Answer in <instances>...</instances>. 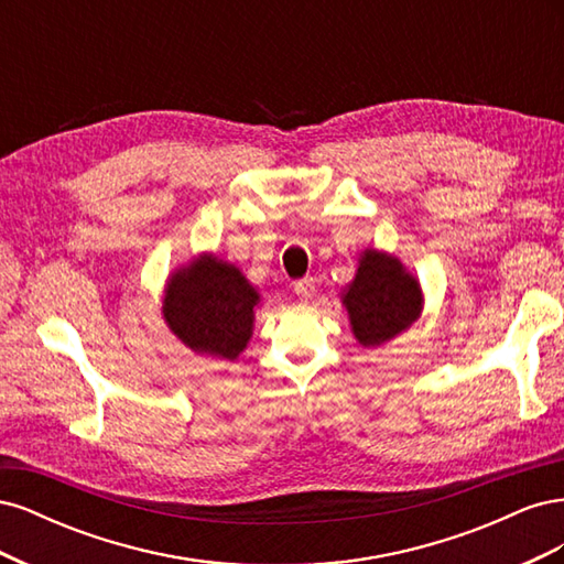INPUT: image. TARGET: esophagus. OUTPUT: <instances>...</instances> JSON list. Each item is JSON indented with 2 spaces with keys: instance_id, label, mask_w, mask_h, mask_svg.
Masks as SVG:
<instances>
[{
  "instance_id": "34e87169",
  "label": "esophagus",
  "mask_w": 564,
  "mask_h": 564,
  "mask_svg": "<svg viewBox=\"0 0 564 564\" xmlns=\"http://www.w3.org/2000/svg\"><path fill=\"white\" fill-rule=\"evenodd\" d=\"M294 292L301 301H311L315 294V278H303V280L294 282Z\"/></svg>"
}]
</instances>
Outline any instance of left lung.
<instances>
[{
	"label": "left lung",
	"mask_w": 564,
	"mask_h": 564,
	"mask_svg": "<svg viewBox=\"0 0 564 564\" xmlns=\"http://www.w3.org/2000/svg\"><path fill=\"white\" fill-rule=\"evenodd\" d=\"M350 332L362 348H377L406 332L423 311L419 278L398 256L365 249L357 259L352 282L340 292Z\"/></svg>",
	"instance_id": "8db88e82"
}]
</instances>
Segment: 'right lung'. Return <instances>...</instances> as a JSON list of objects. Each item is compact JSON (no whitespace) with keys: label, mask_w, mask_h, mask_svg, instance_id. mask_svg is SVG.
<instances>
[{"label":"right lung","mask_w":564,"mask_h":564,"mask_svg":"<svg viewBox=\"0 0 564 564\" xmlns=\"http://www.w3.org/2000/svg\"><path fill=\"white\" fill-rule=\"evenodd\" d=\"M259 303L240 268L202 251L166 278L162 315L185 348L232 362L249 346Z\"/></svg>","instance_id":"obj_1"}]
</instances>
